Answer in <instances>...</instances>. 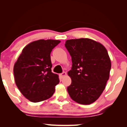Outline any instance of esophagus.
<instances>
[{"mask_svg": "<svg viewBox=\"0 0 127 127\" xmlns=\"http://www.w3.org/2000/svg\"><path fill=\"white\" fill-rule=\"evenodd\" d=\"M66 75H67V73L65 72H63L62 73H61L60 75V77L62 78H64V77L65 76H66Z\"/></svg>", "mask_w": 127, "mask_h": 127, "instance_id": "34e87169", "label": "esophagus"}]
</instances>
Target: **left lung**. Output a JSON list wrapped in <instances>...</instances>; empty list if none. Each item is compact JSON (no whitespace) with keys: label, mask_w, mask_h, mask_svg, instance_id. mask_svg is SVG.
<instances>
[{"label":"left lung","mask_w":127,"mask_h":127,"mask_svg":"<svg viewBox=\"0 0 127 127\" xmlns=\"http://www.w3.org/2000/svg\"><path fill=\"white\" fill-rule=\"evenodd\" d=\"M65 46L72 62L67 73L72 79L68 94L76 103L91 104L101 95L109 80L111 62L107 49L88 38L67 40Z\"/></svg>","instance_id":"obj_1"}]
</instances>
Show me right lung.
Listing matches in <instances>:
<instances>
[{
    "mask_svg": "<svg viewBox=\"0 0 127 127\" xmlns=\"http://www.w3.org/2000/svg\"><path fill=\"white\" fill-rule=\"evenodd\" d=\"M60 40L40 39L26 45L14 66L15 82L21 94L33 103L52 97L59 75L51 72L50 54Z\"/></svg>",
    "mask_w": 127,
    "mask_h": 127,
    "instance_id": "add662e5",
    "label": "right lung"
}]
</instances>
